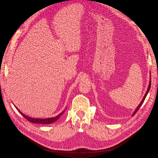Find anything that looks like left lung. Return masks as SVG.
Listing matches in <instances>:
<instances>
[{"mask_svg":"<svg viewBox=\"0 0 158 158\" xmlns=\"http://www.w3.org/2000/svg\"><path fill=\"white\" fill-rule=\"evenodd\" d=\"M151 79H150V82H149V87H148V90H147V92H146V93H145V95H144V97H143V99H142V102L140 103V104L139 105V106L137 107V109L135 110V111H134V113H133V114H132V116H134V114L138 111V110H139V108H140V107L142 106V103L143 102V101H144V100H145V98H146V96H147V95H148V92H149V89H150V88H151Z\"/></svg>","mask_w":158,"mask_h":158,"instance_id":"left-lung-1","label":"left lung"}]
</instances>
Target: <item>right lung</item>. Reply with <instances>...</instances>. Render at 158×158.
I'll return each instance as SVG.
<instances>
[{
	"label": "right lung",
	"mask_w": 158,
	"mask_h": 158,
	"mask_svg": "<svg viewBox=\"0 0 158 158\" xmlns=\"http://www.w3.org/2000/svg\"><path fill=\"white\" fill-rule=\"evenodd\" d=\"M16 108L17 109V110L23 115V116L25 118V119H27V120H28L30 122L33 123H38V124H50L52 123L54 121H57L60 116H62V114H63V113L66 111L64 110L63 112H62L61 113H60L59 114H58L57 116L56 117H53V118H45V119H37V118H32L30 117H28L27 116H26L25 114H24L22 113V112H21L19 110L18 108H17L16 107Z\"/></svg>",
	"instance_id": "right-lung-1"
}]
</instances>
